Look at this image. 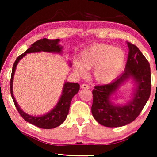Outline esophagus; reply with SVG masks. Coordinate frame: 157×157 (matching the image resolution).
<instances>
[{"label":"esophagus","instance_id":"obj_1","mask_svg":"<svg viewBox=\"0 0 157 157\" xmlns=\"http://www.w3.org/2000/svg\"><path fill=\"white\" fill-rule=\"evenodd\" d=\"M81 89H89L90 86L88 84H86V83H83L82 85L81 86Z\"/></svg>","mask_w":157,"mask_h":157}]
</instances>
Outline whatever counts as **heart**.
I'll return each mask as SVG.
<instances>
[{"instance_id":"heart-1","label":"heart","mask_w":157,"mask_h":157,"mask_svg":"<svg viewBox=\"0 0 157 157\" xmlns=\"http://www.w3.org/2000/svg\"><path fill=\"white\" fill-rule=\"evenodd\" d=\"M124 50L109 44H96L86 48L81 54L80 62H74V70L83 76L86 70L94 68L93 75L98 83H106L113 80L123 69L126 63Z\"/></svg>"}]
</instances>
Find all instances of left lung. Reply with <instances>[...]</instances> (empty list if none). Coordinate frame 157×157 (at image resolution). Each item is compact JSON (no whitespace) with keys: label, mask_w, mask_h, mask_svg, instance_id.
Wrapping results in <instances>:
<instances>
[{"label":"left lung","mask_w":157,"mask_h":157,"mask_svg":"<svg viewBox=\"0 0 157 157\" xmlns=\"http://www.w3.org/2000/svg\"><path fill=\"white\" fill-rule=\"evenodd\" d=\"M128 54L125 70L112 82L96 86L92 91L91 112L96 121L107 127H119L134 121L151 94V70L144 56L135 45L127 42ZM135 86L132 98L126 104H116L119 88L130 79Z\"/></svg>","instance_id":"1"}]
</instances>
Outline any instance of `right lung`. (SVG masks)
I'll list each match as a JSON object with an SVG mask.
<instances>
[{
    "instance_id": "add662e5",
    "label": "right lung",
    "mask_w": 157,
    "mask_h": 157,
    "mask_svg": "<svg viewBox=\"0 0 157 157\" xmlns=\"http://www.w3.org/2000/svg\"><path fill=\"white\" fill-rule=\"evenodd\" d=\"M60 40H61L60 39L50 40L47 39V38H43V39L38 40L32 44L29 49H27L24 53L19 56L16 59L13 66L11 78H10V94H11L15 106H16L20 115L24 119L25 121L29 122V123L38 126L39 128H46V129L56 128L63 123V121H65L66 117H67V115L68 114L72 98L78 92L80 86L77 83L65 82L63 84V91H62L61 97H60L57 104L55 105V106L50 111L46 113V114L36 117V116L29 115L24 112L21 109V107L19 106L18 103L16 102V100L13 95V78L16 66L18 65V62L25 56H26L27 53L46 52L61 54L62 51H62L63 46H61L59 44ZM69 66H71V62H69Z\"/></svg>"
}]
</instances>
